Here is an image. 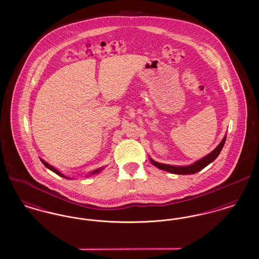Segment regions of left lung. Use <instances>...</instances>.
I'll return each instance as SVG.
<instances>
[{
    "label": "left lung",
    "mask_w": 259,
    "mask_h": 259,
    "mask_svg": "<svg viewBox=\"0 0 259 259\" xmlns=\"http://www.w3.org/2000/svg\"><path fill=\"white\" fill-rule=\"evenodd\" d=\"M225 140H226V135L224 136V138L222 139V141L220 143V145L214 148L210 153H209L208 155H206L205 157L201 158L200 160L196 161L193 164L188 165V166H172V165H168V164H163V163L156 162V161L152 160L151 158H149V160H150L152 165H154L158 169L163 170V171H166V172L177 174V175L196 174V172H200L202 169H204L205 167H207L209 163H211L212 161L215 160V158L220 155L222 148H223V146L225 144Z\"/></svg>",
    "instance_id": "obj_1"
}]
</instances>
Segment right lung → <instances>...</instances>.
Masks as SVG:
<instances>
[{
    "label": "right lung",
    "instance_id": "1",
    "mask_svg": "<svg viewBox=\"0 0 259 259\" xmlns=\"http://www.w3.org/2000/svg\"><path fill=\"white\" fill-rule=\"evenodd\" d=\"M40 161H41V162H42V164H44V165H45V166H46V167H47V168H48V169H50V171H52V172H55V174H57V175H58V176H60V177H63V178H66V179H69V180H70V178H68V177H66V176H64V175H63V174H62V172H59V171H58V170H57V169H56V168H54V167H53V166H51V165H50V164H49V163H47V162H46V161L42 160V159H40ZM103 169H104V168H100V169H97V170H95V171H93V172H90V174H89V175H88V177H89V176H90V175H94V174H98V172H101V171H102V170H103Z\"/></svg>",
    "mask_w": 259,
    "mask_h": 259
}]
</instances>
